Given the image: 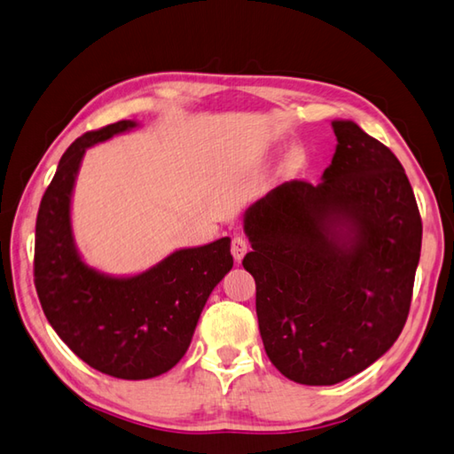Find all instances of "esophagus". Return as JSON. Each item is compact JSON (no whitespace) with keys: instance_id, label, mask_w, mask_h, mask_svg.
<instances>
[{"instance_id":"34e87169","label":"esophagus","mask_w":454,"mask_h":454,"mask_svg":"<svg viewBox=\"0 0 454 454\" xmlns=\"http://www.w3.org/2000/svg\"><path fill=\"white\" fill-rule=\"evenodd\" d=\"M249 251V243H247V239L243 237H235L233 241H231V253H233V259L237 262L243 261V256Z\"/></svg>"}]
</instances>
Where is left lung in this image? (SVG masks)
Masks as SVG:
<instances>
[{
	"label": "left lung",
	"mask_w": 454,
	"mask_h": 454,
	"mask_svg": "<svg viewBox=\"0 0 454 454\" xmlns=\"http://www.w3.org/2000/svg\"><path fill=\"white\" fill-rule=\"evenodd\" d=\"M332 128L322 182L282 184L243 217L264 352L302 386H333L387 352L421 256V215L395 153L352 121Z\"/></svg>",
	"instance_id": "left-lung-1"
}]
</instances>
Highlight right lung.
Segmentation results:
<instances>
[{
    "label": "right lung",
    "instance_id": "obj_1",
    "mask_svg": "<svg viewBox=\"0 0 454 454\" xmlns=\"http://www.w3.org/2000/svg\"><path fill=\"white\" fill-rule=\"evenodd\" d=\"M134 121L76 138L43 195L35 225V288L47 320L73 352L118 380H150L172 370L192 344L205 302L233 267L231 239L177 249L148 270L114 277L76 249L71 201L84 152Z\"/></svg>",
    "mask_w": 454,
    "mask_h": 454
}]
</instances>
